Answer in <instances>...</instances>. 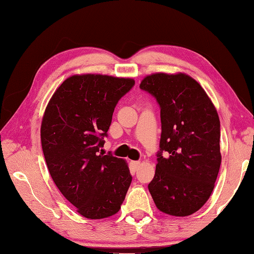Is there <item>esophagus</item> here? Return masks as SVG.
<instances>
[{
  "mask_svg": "<svg viewBox=\"0 0 254 254\" xmlns=\"http://www.w3.org/2000/svg\"><path fill=\"white\" fill-rule=\"evenodd\" d=\"M139 166H141V161H131V167L133 170L138 169Z\"/></svg>",
  "mask_w": 254,
  "mask_h": 254,
  "instance_id": "obj_1",
  "label": "esophagus"
}]
</instances>
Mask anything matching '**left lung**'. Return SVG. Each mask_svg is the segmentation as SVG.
<instances>
[{
    "mask_svg": "<svg viewBox=\"0 0 254 254\" xmlns=\"http://www.w3.org/2000/svg\"><path fill=\"white\" fill-rule=\"evenodd\" d=\"M160 106V152L148 185L155 205L185 217L207 202L217 179L220 122L206 91L186 73H153L139 84ZM167 151L168 156L161 155Z\"/></svg>",
    "mask_w": 254,
    "mask_h": 254,
    "instance_id": "8db88e82",
    "label": "left lung"
}]
</instances>
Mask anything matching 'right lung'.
<instances>
[{"label": "right lung", "instance_id": "1", "mask_svg": "<svg viewBox=\"0 0 254 254\" xmlns=\"http://www.w3.org/2000/svg\"><path fill=\"white\" fill-rule=\"evenodd\" d=\"M133 78L76 74L59 86L42 117V152L52 180L76 212L89 219L119 212L132 177L122 158L104 155L115 107Z\"/></svg>", "mask_w": 254, "mask_h": 254}]
</instances>
